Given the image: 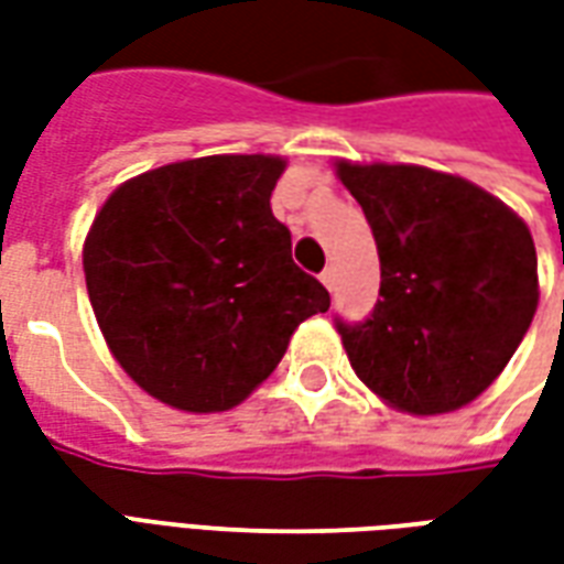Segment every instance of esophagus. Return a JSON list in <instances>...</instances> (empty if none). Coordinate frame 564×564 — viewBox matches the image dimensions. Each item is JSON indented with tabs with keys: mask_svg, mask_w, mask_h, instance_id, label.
Wrapping results in <instances>:
<instances>
[{
	"mask_svg": "<svg viewBox=\"0 0 564 564\" xmlns=\"http://www.w3.org/2000/svg\"><path fill=\"white\" fill-rule=\"evenodd\" d=\"M319 281L326 283V290H332V286H335V271L326 269V271H323V274H319Z\"/></svg>",
	"mask_w": 564,
	"mask_h": 564,
	"instance_id": "1",
	"label": "esophagus"
}]
</instances>
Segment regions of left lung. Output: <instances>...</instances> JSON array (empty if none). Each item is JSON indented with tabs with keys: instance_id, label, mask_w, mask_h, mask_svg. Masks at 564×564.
Wrapping results in <instances>:
<instances>
[{
	"instance_id": "1",
	"label": "left lung",
	"mask_w": 564,
	"mask_h": 564,
	"mask_svg": "<svg viewBox=\"0 0 564 564\" xmlns=\"http://www.w3.org/2000/svg\"><path fill=\"white\" fill-rule=\"evenodd\" d=\"M380 257L362 323L335 317L356 378L408 414H447L501 375L538 307L529 226L480 186L423 165L338 162Z\"/></svg>"
}]
</instances>
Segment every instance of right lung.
Segmentation results:
<instances>
[{
	"label": "right lung",
	"instance_id": "add662e5",
	"mask_svg": "<svg viewBox=\"0 0 564 564\" xmlns=\"http://www.w3.org/2000/svg\"><path fill=\"white\" fill-rule=\"evenodd\" d=\"M278 156H202L117 186L84 245L93 314L153 399L229 411L269 378L295 326L329 311L271 214Z\"/></svg>",
	"mask_w": 564,
	"mask_h": 564
}]
</instances>
